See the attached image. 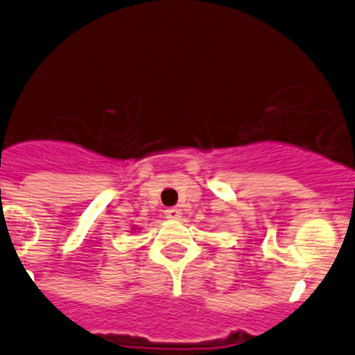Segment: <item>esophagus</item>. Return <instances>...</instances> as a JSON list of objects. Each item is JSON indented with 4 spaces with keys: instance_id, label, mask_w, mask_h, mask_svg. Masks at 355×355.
<instances>
[{
    "instance_id": "34e87169",
    "label": "esophagus",
    "mask_w": 355,
    "mask_h": 355,
    "mask_svg": "<svg viewBox=\"0 0 355 355\" xmlns=\"http://www.w3.org/2000/svg\"><path fill=\"white\" fill-rule=\"evenodd\" d=\"M164 215H166V218H170V220H178L180 218V209L178 208H168V209H164Z\"/></svg>"
}]
</instances>
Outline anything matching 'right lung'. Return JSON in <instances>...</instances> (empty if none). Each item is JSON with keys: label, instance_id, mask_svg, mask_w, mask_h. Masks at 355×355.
<instances>
[{"label": "right lung", "instance_id": "right-lung-1", "mask_svg": "<svg viewBox=\"0 0 355 355\" xmlns=\"http://www.w3.org/2000/svg\"><path fill=\"white\" fill-rule=\"evenodd\" d=\"M133 230H137V229H135V227H133Z\"/></svg>", "mask_w": 355, "mask_h": 355}]
</instances>
